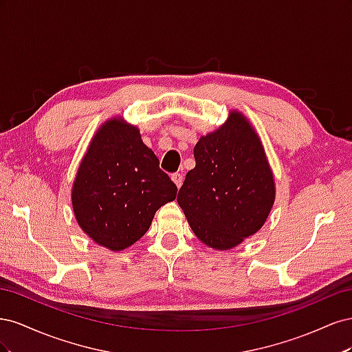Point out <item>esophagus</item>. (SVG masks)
<instances>
[{
  "label": "esophagus",
  "instance_id": "1",
  "mask_svg": "<svg viewBox=\"0 0 352 352\" xmlns=\"http://www.w3.org/2000/svg\"><path fill=\"white\" fill-rule=\"evenodd\" d=\"M172 180L176 184L177 188H180V186H182V182H184V176H182V173H173Z\"/></svg>",
  "mask_w": 352,
  "mask_h": 352
}]
</instances>
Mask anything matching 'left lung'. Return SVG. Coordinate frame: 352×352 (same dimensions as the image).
<instances>
[{"label":"left lung","instance_id":"1","mask_svg":"<svg viewBox=\"0 0 352 352\" xmlns=\"http://www.w3.org/2000/svg\"><path fill=\"white\" fill-rule=\"evenodd\" d=\"M177 202L190 229L216 250L236 247L260 230L274 202V182L257 133L241 113L194 148Z\"/></svg>","mask_w":352,"mask_h":352}]
</instances>
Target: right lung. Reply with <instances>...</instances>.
I'll use <instances>...</instances> for the list:
<instances>
[{"label":"right lung","instance_id":"1","mask_svg":"<svg viewBox=\"0 0 352 352\" xmlns=\"http://www.w3.org/2000/svg\"><path fill=\"white\" fill-rule=\"evenodd\" d=\"M176 192L140 131L113 119L94 136L82 160L72 204L89 238L122 251L145 235L155 211Z\"/></svg>","mask_w":352,"mask_h":352}]
</instances>
